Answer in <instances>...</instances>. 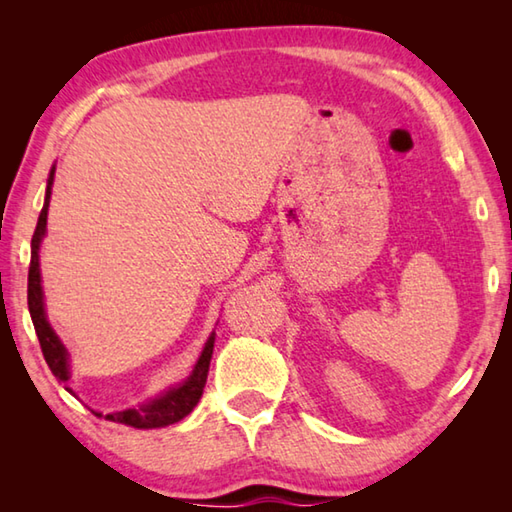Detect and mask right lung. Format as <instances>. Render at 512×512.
Returning <instances> with one entry per match:
<instances>
[{"label": "right lung", "mask_w": 512, "mask_h": 512, "mask_svg": "<svg viewBox=\"0 0 512 512\" xmlns=\"http://www.w3.org/2000/svg\"><path fill=\"white\" fill-rule=\"evenodd\" d=\"M51 180H54V169H51V173H49L45 205H42L36 232H33V239H31L29 311H31L33 327H36L40 348H42V354H45V361H47L49 370L54 372L56 379L67 381L69 379L67 350H65V345L60 343V339L56 336L54 329H51L49 320L45 316V302H42V287H40L38 250H40V241H42V237H45V230H47ZM212 352H214V334L210 336V341L205 343V350L201 354V359H198L194 372L189 375L185 384H180L178 388H171L169 393H164L162 397H158V400H153L151 404L142 406V409H128V411H119V413H108L106 420L126 424V427H133V429H158V427H167V424L183 420L185 415L194 411V406L198 404V400H201L205 381H207V370H210ZM67 391H69V388H67ZM69 393H72V391H69ZM97 415H101V413H97Z\"/></svg>", "instance_id": "add662e5"}]
</instances>
